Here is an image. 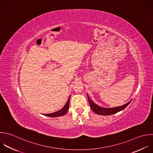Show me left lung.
<instances>
[{"label": "left lung", "mask_w": 153, "mask_h": 153, "mask_svg": "<svg viewBox=\"0 0 153 153\" xmlns=\"http://www.w3.org/2000/svg\"><path fill=\"white\" fill-rule=\"evenodd\" d=\"M89 104L90 105L91 108L92 110L94 112H95L96 114L98 115H102V116H109V115H112L113 114L117 113L123 110H124L131 102L130 101L128 103L119 107H113V108H104L102 107H100L96 104L94 102H93L89 98L88 94H87Z\"/></svg>", "instance_id": "obj_1"}]
</instances>
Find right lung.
I'll use <instances>...</instances> for the list:
<instances>
[{"instance_id": "1", "label": "right lung", "mask_w": 153, "mask_h": 153, "mask_svg": "<svg viewBox=\"0 0 153 153\" xmlns=\"http://www.w3.org/2000/svg\"><path fill=\"white\" fill-rule=\"evenodd\" d=\"M70 96L69 97L65 105L60 110L54 112V113H50V114H45L44 116H48V117H59V116H64L67 112V111L68 110L69 105H70Z\"/></svg>"}]
</instances>
